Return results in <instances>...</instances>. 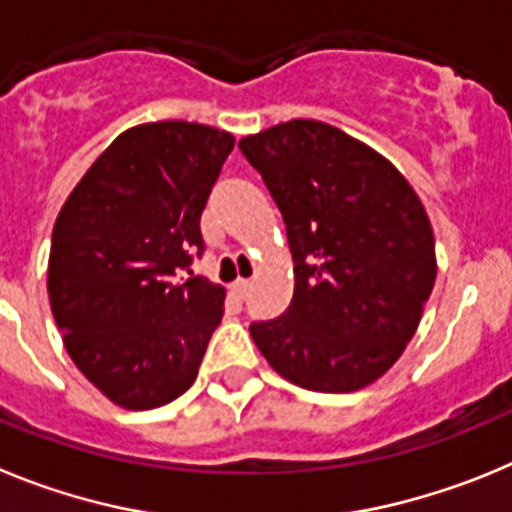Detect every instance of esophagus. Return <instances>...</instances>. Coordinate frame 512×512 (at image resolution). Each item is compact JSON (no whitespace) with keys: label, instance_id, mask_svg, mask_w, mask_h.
I'll return each instance as SVG.
<instances>
[{"label":"esophagus","instance_id":"esophagus-1","mask_svg":"<svg viewBox=\"0 0 512 512\" xmlns=\"http://www.w3.org/2000/svg\"><path fill=\"white\" fill-rule=\"evenodd\" d=\"M232 293L239 298V301H242V298H247V293H250V280H245V278L234 280Z\"/></svg>","mask_w":512,"mask_h":512}]
</instances>
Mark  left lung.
Segmentation results:
<instances>
[{
	"label": "left lung",
	"mask_w": 512,
	"mask_h": 512,
	"mask_svg": "<svg viewBox=\"0 0 512 512\" xmlns=\"http://www.w3.org/2000/svg\"><path fill=\"white\" fill-rule=\"evenodd\" d=\"M283 214L296 288L250 334L278 375L352 393L403 354L436 280L434 232L390 160L316 119L239 140Z\"/></svg>",
	"instance_id": "left-lung-1"
}]
</instances>
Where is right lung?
Segmentation results:
<instances>
[{"label": "right lung", "instance_id": "obj_1", "mask_svg": "<svg viewBox=\"0 0 512 512\" xmlns=\"http://www.w3.org/2000/svg\"><path fill=\"white\" fill-rule=\"evenodd\" d=\"M234 137L196 122L122 132L55 219L53 319L76 367L112 403L147 411L199 375L224 288L181 278L204 252L201 211Z\"/></svg>", "mask_w": 512, "mask_h": 512}]
</instances>
